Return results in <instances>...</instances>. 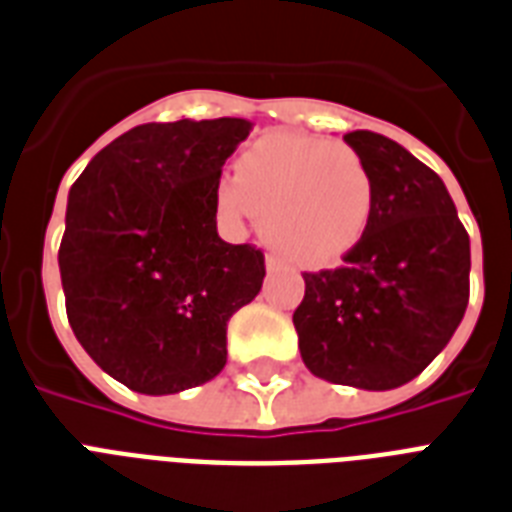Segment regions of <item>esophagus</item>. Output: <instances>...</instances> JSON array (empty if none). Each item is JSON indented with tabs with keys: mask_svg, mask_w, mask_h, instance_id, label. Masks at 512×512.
Instances as JSON below:
<instances>
[{
	"mask_svg": "<svg viewBox=\"0 0 512 512\" xmlns=\"http://www.w3.org/2000/svg\"><path fill=\"white\" fill-rule=\"evenodd\" d=\"M265 268H268V273H273V271H279L281 263L276 260V257H268V260H265Z\"/></svg>",
	"mask_w": 512,
	"mask_h": 512,
	"instance_id": "1",
	"label": "esophagus"
}]
</instances>
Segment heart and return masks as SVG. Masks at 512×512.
Here are the masks:
<instances>
[{
	"label": "heart",
	"mask_w": 512,
	"mask_h": 512,
	"mask_svg": "<svg viewBox=\"0 0 512 512\" xmlns=\"http://www.w3.org/2000/svg\"><path fill=\"white\" fill-rule=\"evenodd\" d=\"M228 220L257 217L263 236L292 265L332 268L364 239L374 175L356 148L311 135H268L236 159L215 188Z\"/></svg>",
	"instance_id": "heart-1"
}]
</instances>
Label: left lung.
Wrapping results in <instances>:
<instances>
[{
    "label": "left lung",
    "mask_w": 512,
    "mask_h": 512,
    "mask_svg": "<svg viewBox=\"0 0 512 512\" xmlns=\"http://www.w3.org/2000/svg\"><path fill=\"white\" fill-rule=\"evenodd\" d=\"M374 175L372 220L335 271L303 273L300 356L335 385L393 390L414 380L460 327L470 236L444 180L396 140L345 135Z\"/></svg>",
    "instance_id": "1"
}]
</instances>
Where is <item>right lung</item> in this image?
I'll return each mask as SVG.
<instances>
[{"label":"right lung","mask_w":512,"mask_h":512,"mask_svg":"<svg viewBox=\"0 0 512 512\" xmlns=\"http://www.w3.org/2000/svg\"><path fill=\"white\" fill-rule=\"evenodd\" d=\"M247 119L140 124L84 167L58 265L68 324L90 358L146 396L223 372L225 332L263 287V252L217 236L215 188Z\"/></svg>","instance_id":"1"}]
</instances>
